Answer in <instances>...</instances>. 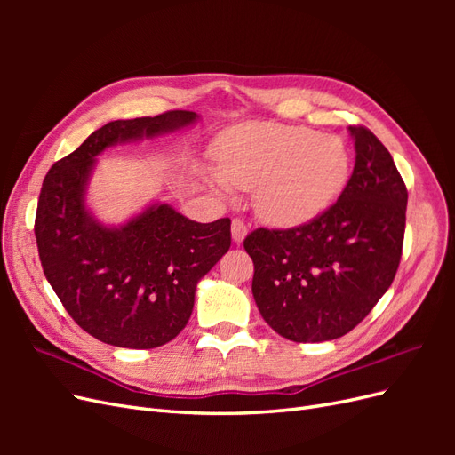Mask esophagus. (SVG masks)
I'll list each match as a JSON object with an SVG mask.
<instances>
[{
	"mask_svg": "<svg viewBox=\"0 0 455 455\" xmlns=\"http://www.w3.org/2000/svg\"><path fill=\"white\" fill-rule=\"evenodd\" d=\"M246 233H249V228H246V224L243 222V220L241 218L233 220V222H231V239H233V243L241 244L244 241V237H246Z\"/></svg>",
	"mask_w": 455,
	"mask_h": 455,
	"instance_id": "obj_1",
	"label": "esophagus"
}]
</instances>
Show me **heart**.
<instances>
[{"label":"heart","instance_id":"1","mask_svg":"<svg viewBox=\"0 0 455 455\" xmlns=\"http://www.w3.org/2000/svg\"><path fill=\"white\" fill-rule=\"evenodd\" d=\"M218 172L209 184L222 194L254 189L258 214L292 228L323 214L346 189L351 154L338 134L254 123L226 132L216 148Z\"/></svg>","mask_w":455,"mask_h":455}]
</instances>
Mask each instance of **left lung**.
Masks as SVG:
<instances>
[{
    "label": "left lung",
    "instance_id": "1",
    "mask_svg": "<svg viewBox=\"0 0 455 455\" xmlns=\"http://www.w3.org/2000/svg\"><path fill=\"white\" fill-rule=\"evenodd\" d=\"M349 132L355 169L339 199L304 226L259 228L244 239L261 316L298 343L351 332L387 292L401 264L406 186L374 132Z\"/></svg>",
    "mask_w": 455,
    "mask_h": 455
}]
</instances>
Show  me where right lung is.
Instances as JSON below:
<instances>
[{
    "label": "right lung",
    "instance_id": "1",
    "mask_svg": "<svg viewBox=\"0 0 455 455\" xmlns=\"http://www.w3.org/2000/svg\"><path fill=\"white\" fill-rule=\"evenodd\" d=\"M196 112L109 121L47 172L36 212L41 266L72 319L116 347L154 349L176 338L194 311L197 283L231 244L229 218L199 224L154 203L123 226H104L87 186L104 149L194 125Z\"/></svg>",
    "mask_w": 455,
    "mask_h": 455
}]
</instances>
